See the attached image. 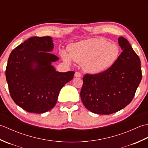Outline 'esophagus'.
Returning <instances> with one entry per match:
<instances>
[{
	"label": "esophagus",
	"mask_w": 148,
	"mask_h": 148,
	"mask_svg": "<svg viewBox=\"0 0 148 148\" xmlns=\"http://www.w3.org/2000/svg\"><path fill=\"white\" fill-rule=\"evenodd\" d=\"M74 76L76 77H81V74L78 72H76L74 74Z\"/></svg>",
	"instance_id": "obj_1"
}]
</instances>
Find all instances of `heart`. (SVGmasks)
Segmentation results:
<instances>
[{
	"label": "heart",
	"instance_id": "1",
	"mask_svg": "<svg viewBox=\"0 0 148 148\" xmlns=\"http://www.w3.org/2000/svg\"><path fill=\"white\" fill-rule=\"evenodd\" d=\"M69 52L74 61L81 63L84 72L95 74L111 67L118 58L120 49L116 44L108 40L93 38L71 45ZM62 56L65 62L71 63L67 53L62 51Z\"/></svg>",
	"mask_w": 148,
	"mask_h": 148
}]
</instances>
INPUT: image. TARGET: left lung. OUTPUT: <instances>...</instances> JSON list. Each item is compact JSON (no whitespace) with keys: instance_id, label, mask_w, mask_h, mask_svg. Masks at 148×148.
Instances as JSON below:
<instances>
[{"instance_id":"1","label":"left lung","mask_w":148,"mask_h":148,"mask_svg":"<svg viewBox=\"0 0 148 148\" xmlns=\"http://www.w3.org/2000/svg\"><path fill=\"white\" fill-rule=\"evenodd\" d=\"M123 51L106 71L85 74L80 95L90 111L110 114L120 111L132 100L142 79L140 60L124 37L118 38Z\"/></svg>"}]
</instances>
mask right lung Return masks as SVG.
<instances>
[{"instance_id": "obj_1", "label": "right lung", "mask_w": 148, "mask_h": 148, "mask_svg": "<svg viewBox=\"0 0 148 148\" xmlns=\"http://www.w3.org/2000/svg\"><path fill=\"white\" fill-rule=\"evenodd\" d=\"M51 37H32L12 51L5 70L13 101L29 112L44 113L57 101L60 91L73 79L75 72L56 71L52 62L59 59L51 52Z\"/></svg>"}]
</instances>
